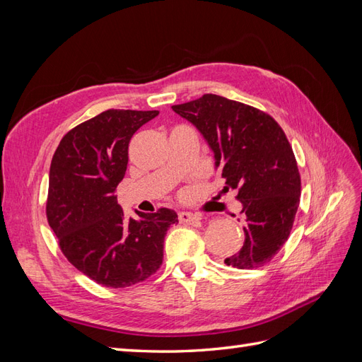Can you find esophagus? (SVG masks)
<instances>
[{
	"label": "esophagus",
	"mask_w": 362,
	"mask_h": 362,
	"mask_svg": "<svg viewBox=\"0 0 362 362\" xmlns=\"http://www.w3.org/2000/svg\"><path fill=\"white\" fill-rule=\"evenodd\" d=\"M178 221L181 223H196V222L201 221V217L193 214V213H189V211H180L178 213Z\"/></svg>",
	"instance_id": "esophagus-1"
}]
</instances>
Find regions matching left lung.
<instances>
[{
    "instance_id": "8db88e82",
    "label": "left lung",
    "mask_w": 362,
    "mask_h": 362,
    "mask_svg": "<svg viewBox=\"0 0 362 362\" xmlns=\"http://www.w3.org/2000/svg\"><path fill=\"white\" fill-rule=\"evenodd\" d=\"M172 108L201 131L221 168L223 192L235 190L243 204L245 243L225 264H267L288 240L300 202V173L284 129L266 112L213 93Z\"/></svg>"
}]
</instances>
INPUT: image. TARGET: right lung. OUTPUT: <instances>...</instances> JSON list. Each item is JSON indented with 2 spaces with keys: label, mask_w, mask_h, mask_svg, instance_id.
<instances>
[{
  "label": "right lung",
  "mask_w": 362,
  "mask_h": 362,
  "mask_svg": "<svg viewBox=\"0 0 362 362\" xmlns=\"http://www.w3.org/2000/svg\"><path fill=\"white\" fill-rule=\"evenodd\" d=\"M157 110H107L63 136L49 168L47 218L71 264L96 284L125 288L163 264L164 237L178 216L169 208L125 217L116 199L128 145Z\"/></svg>",
  "instance_id": "add662e5"
}]
</instances>
